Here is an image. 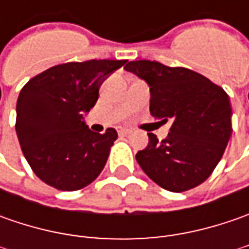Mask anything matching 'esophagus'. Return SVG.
Listing matches in <instances>:
<instances>
[{
  "label": "esophagus",
  "mask_w": 249,
  "mask_h": 249,
  "mask_svg": "<svg viewBox=\"0 0 249 249\" xmlns=\"http://www.w3.org/2000/svg\"><path fill=\"white\" fill-rule=\"evenodd\" d=\"M118 133H119L120 136H129L133 133V130L131 129H124V127H119L118 129Z\"/></svg>",
  "instance_id": "esophagus-1"
}]
</instances>
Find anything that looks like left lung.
<instances>
[{
  "mask_svg": "<svg viewBox=\"0 0 249 249\" xmlns=\"http://www.w3.org/2000/svg\"><path fill=\"white\" fill-rule=\"evenodd\" d=\"M124 69L148 83L151 115L172 120L165 140L148 133L147 148L136 155L141 169L172 193L204 183L223 157L233 131L227 92L187 68L142 59L131 61Z\"/></svg>",
  "mask_w": 249,
  "mask_h": 249,
  "instance_id": "8db88e82",
  "label": "left lung"
}]
</instances>
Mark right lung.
<instances>
[{"label":"right lung","mask_w":249,"mask_h":249,"mask_svg":"<svg viewBox=\"0 0 249 249\" xmlns=\"http://www.w3.org/2000/svg\"><path fill=\"white\" fill-rule=\"evenodd\" d=\"M126 59H91L53 66L34 76L16 104V134L36 176L61 191H76L100 176L116 130L95 133L83 115L95 105L98 90Z\"/></svg>","instance_id":"obj_1"}]
</instances>
